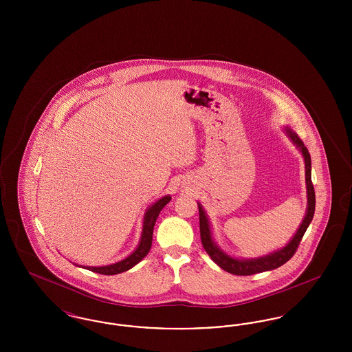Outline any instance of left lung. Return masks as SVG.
I'll return each mask as SVG.
<instances>
[{"instance_id": "8db88e82", "label": "left lung", "mask_w": 352, "mask_h": 352, "mask_svg": "<svg viewBox=\"0 0 352 352\" xmlns=\"http://www.w3.org/2000/svg\"><path fill=\"white\" fill-rule=\"evenodd\" d=\"M286 133L290 137V140L297 145V148H300V151L303 154L305 168H306V187H307V211H306V217L303 219L297 234H294V237L290 240V243L286 247H284L280 251L273 252L268 256L258 257V258H252V260L232 258L228 254L220 251L217 247V244L214 243V240L211 237V230H210V224H208L207 217H206L201 204H198V207H199V228H201L203 248L206 250V252L210 254V257L218 264L220 268L224 269L228 273H232L236 276H251V274L267 272V270H272V269L278 268V267L284 265L285 263L289 261L297 251L303 234H305L309 224L313 220L314 211H316V192H314V186L311 182V158H310V153L307 151V148L305 146L303 141L298 137V134L292 132L289 128L286 129Z\"/></svg>"}]
</instances>
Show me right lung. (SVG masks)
Listing matches in <instances>:
<instances>
[{
  "label": "right lung",
  "instance_id": "add662e5",
  "mask_svg": "<svg viewBox=\"0 0 352 352\" xmlns=\"http://www.w3.org/2000/svg\"><path fill=\"white\" fill-rule=\"evenodd\" d=\"M170 197H164L160 201H155L149 210L145 214L144 218V228H142V236H141V241L137 247V250L128 256L125 260L112 264V265H107V267H85V269L91 270V272H96L100 274L105 276H112V274H118L122 272H126L128 269L133 268L135 264H138L151 250V240H153V230H154V224L155 220L158 218L160 212L162 211V208L170 201Z\"/></svg>",
  "mask_w": 352,
  "mask_h": 352
}]
</instances>
